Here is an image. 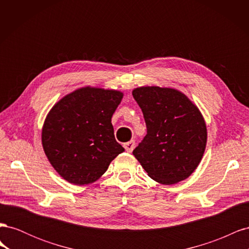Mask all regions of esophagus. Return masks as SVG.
<instances>
[{"mask_svg": "<svg viewBox=\"0 0 249 249\" xmlns=\"http://www.w3.org/2000/svg\"><path fill=\"white\" fill-rule=\"evenodd\" d=\"M124 147L125 148V150H126L127 153H132L134 147H135V142L134 141L126 142V143H124Z\"/></svg>", "mask_w": 249, "mask_h": 249, "instance_id": "1", "label": "esophagus"}]
</instances>
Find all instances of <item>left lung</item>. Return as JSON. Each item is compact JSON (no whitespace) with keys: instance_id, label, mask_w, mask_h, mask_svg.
Instances as JSON below:
<instances>
[{"instance_id":"left-lung-1","label":"left lung","mask_w":249,"mask_h":249,"mask_svg":"<svg viewBox=\"0 0 249 249\" xmlns=\"http://www.w3.org/2000/svg\"><path fill=\"white\" fill-rule=\"evenodd\" d=\"M132 94L147 129L133 150L135 158L160 184L173 185L189 178L207 145V125L199 109L175 88L143 86Z\"/></svg>"}]
</instances>
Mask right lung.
<instances>
[{
	"instance_id": "obj_1",
	"label": "right lung",
	"mask_w": 249,
	"mask_h": 249,
	"mask_svg": "<svg viewBox=\"0 0 249 249\" xmlns=\"http://www.w3.org/2000/svg\"><path fill=\"white\" fill-rule=\"evenodd\" d=\"M123 96L118 90L86 86L63 96L48 113L42 147L52 166L69 183L95 182L124 152L111 123Z\"/></svg>"
}]
</instances>
